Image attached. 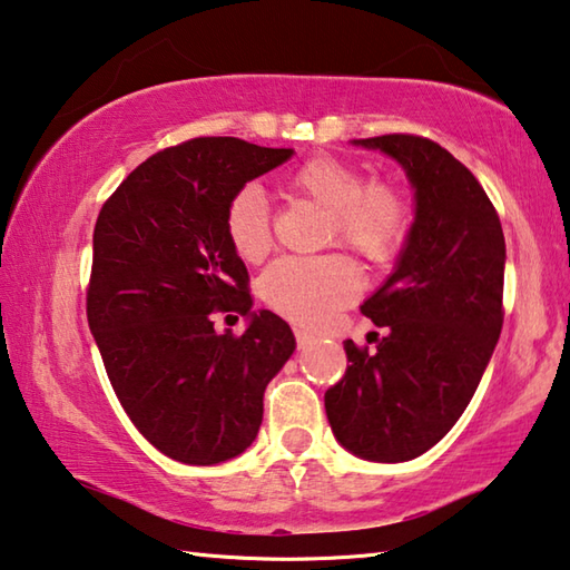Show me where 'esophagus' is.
<instances>
[{"instance_id":"34e87169","label":"esophagus","mask_w":570,"mask_h":570,"mask_svg":"<svg viewBox=\"0 0 570 570\" xmlns=\"http://www.w3.org/2000/svg\"><path fill=\"white\" fill-rule=\"evenodd\" d=\"M295 337H297V347H301V351H305V347L313 345V341H315V335L303 331V327H295Z\"/></svg>"}]
</instances>
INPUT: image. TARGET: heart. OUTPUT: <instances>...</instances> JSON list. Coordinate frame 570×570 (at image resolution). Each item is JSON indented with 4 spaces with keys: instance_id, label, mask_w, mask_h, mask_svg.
I'll return each mask as SVG.
<instances>
[{
    "instance_id": "1",
    "label": "heart",
    "mask_w": 570,
    "mask_h": 570,
    "mask_svg": "<svg viewBox=\"0 0 570 570\" xmlns=\"http://www.w3.org/2000/svg\"><path fill=\"white\" fill-rule=\"evenodd\" d=\"M295 195L327 213V239L367 259H385L401 245L405 207L395 189L365 185L355 167L335 157H315L287 179ZM229 245L245 263H259L269 249V213L259 187L237 189L225 209ZM361 275L343 255L279 257L259 277V295L275 313L303 325H323L355 301Z\"/></svg>"
}]
</instances>
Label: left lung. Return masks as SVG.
Segmentation results:
<instances>
[{"mask_svg":"<svg viewBox=\"0 0 570 570\" xmlns=\"http://www.w3.org/2000/svg\"><path fill=\"white\" fill-rule=\"evenodd\" d=\"M403 167L413 223L393 273L361 305L387 335L345 341V377L325 413L345 451L375 463L423 455L471 403L503 327L505 239L471 169L431 139H353Z\"/></svg>","mask_w":570,"mask_h":570,"instance_id":"obj_1","label":"left lung"}]
</instances>
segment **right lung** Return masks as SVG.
Wrapping results in <instances>:
<instances>
[{"mask_svg":"<svg viewBox=\"0 0 570 570\" xmlns=\"http://www.w3.org/2000/svg\"><path fill=\"white\" fill-rule=\"evenodd\" d=\"M293 153L189 139L132 169L99 209L89 331L129 421L173 461L217 465L245 453L265 387L295 353L283 317L249 311L247 269L225 233L237 189ZM213 309L245 314L246 333L217 334Z\"/></svg>","mask_w":570,"mask_h":570,"instance_id":"right-lung-1","label":"right lung"}]
</instances>
